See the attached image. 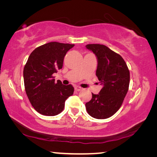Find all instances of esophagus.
Wrapping results in <instances>:
<instances>
[{"label": "esophagus", "mask_w": 157, "mask_h": 157, "mask_svg": "<svg viewBox=\"0 0 157 157\" xmlns=\"http://www.w3.org/2000/svg\"><path fill=\"white\" fill-rule=\"evenodd\" d=\"M75 91H81V90H82V87H80V86H75Z\"/></svg>", "instance_id": "esophagus-1"}]
</instances>
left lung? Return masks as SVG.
Returning a JSON list of instances; mask_svg holds the SVG:
<instances>
[{
	"mask_svg": "<svg viewBox=\"0 0 157 157\" xmlns=\"http://www.w3.org/2000/svg\"><path fill=\"white\" fill-rule=\"evenodd\" d=\"M86 47L97 57L96 76L102 88L98 94H92L91 100L85 106L93 118H108L123 104L129 89V71L123 57L105 45L88 44Z\"/></svg>",
	"mask_w": 157,
	"mask_h": 157,
	"instance_id": "8db88e82",
	"label": "left lung"
}]
</instances>
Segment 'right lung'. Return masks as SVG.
Wrapping results in <instances>:
<instances>
[{
    "instance_id": "add662e5",
    "label": "right lung",
    "mask_w": 157,
    "mask_h": 157,
    "mask_svg": "<svg viewBox=\"0 0 157 157\" xmlns=\"http://www.w3.org/2000/svg\"><path fill=\"white\" fill-rule=\"evenodd\" d=\"M74 44L50 42L32 52L23 69L26 94L37 112L53 116L60 113L65 101L72 95L71 84L63 85L55 82L53 74L62 68L63 58Z\"/></svg>"
}]
</instances>
